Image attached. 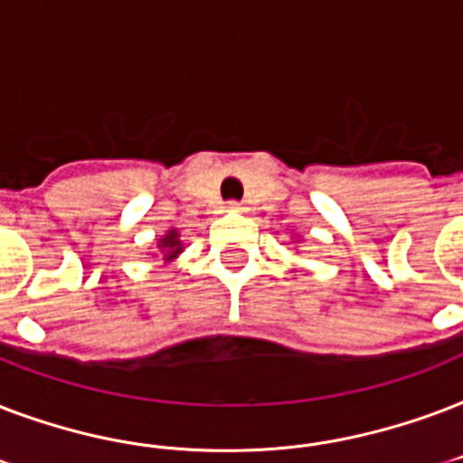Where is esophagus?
<instances>
[{"label":"esophagus","mask_w":463,"mask_h":463,"mask_svg":"<svg viewBox=\"0 0 463 463\" xmlns=\"http://www.w3.org/2000/svg\"><path fill=\"white\" fill-rule=\"evenodd\" d=\"M227 210H229V213H246V207H243V203H229Z\"/></svg>","instance_id":"1"}]
</instances>
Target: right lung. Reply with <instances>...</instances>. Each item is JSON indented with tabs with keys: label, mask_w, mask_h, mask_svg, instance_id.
Instances as JSON below:
<instances>
[{
	"label": "right lung",
	"mask_w": 463,
	"mask_h": 463,
	"mask_svg": "<svg viewBox=\"0 0 463 463\" xmlns=\"http://www.w3.org/2000/svg\"><path fill=\"white\" fill-rule=\"evenodd\" d=\"M185 246H183V236L178 227H168V232L161 239H156V253L152 256H161L164 265L175 263V258L181 256Z\"/></svg>",
	"instance_id": "add662e5"
}]
</instances>
